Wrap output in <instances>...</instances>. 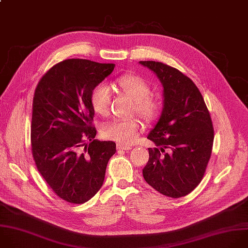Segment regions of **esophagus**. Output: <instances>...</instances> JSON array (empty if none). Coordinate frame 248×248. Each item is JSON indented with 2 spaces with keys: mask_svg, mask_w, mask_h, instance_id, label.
I'll return each instance as SVG.
<instances>
[{
  "mask_svg": "<svg viewBox=\"0 0 248 248\" xmlns=\"http://www.w3.org/2000/svg\"><path fill=\"white\" fill-rule=\"evenodd\" d=\"M131 148H132L131 145L122 144V143H118L117 144V150L118 151H129V150H131Z\"/></svg>",
  "mask_w": 248,
  "mask_h": 248,
  "instance_id": "obj_1",
  "label": "esophagus"
}]
</instances>
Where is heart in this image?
<instances>
[{"label": "heart", "mask_w": 248, "mask_h": 248, "mask_svg": "<svg viewBox=\"0 0 248 248\" xmlns=\"http://www.w3.org/2000/svg\"><path fill=\"white\" fill-rule=\"evenodd\" d=\"M118 89L129 95L135 102L137 113L146 120L155 119L160 112L161 101L151 94V86L142 77L128 74L116 80ZM111 94L106 84L97 85L92 92L91 104L95 113L107 115L109 110ZM140 122L137 119L113 120L104 125L103 135L106 138L118 140L123 144H133L139 138Z\"/></svg>", "instance_id": "obj_1"}]
</instances>
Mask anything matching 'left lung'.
I'll use <instances>...</instances> for the list:
<instances>
[{
    "label": "left lung",
    "instance_id": "8db88e82",
    "mask_svg": "<svg viewBox=\"0 0 248 248\" xmlns=\"http://www.w3.org/2000/svg\"><path fill=\"white\" fill-rule=\"evenodd\" d=\"M140 64L151 69L163 87L162 111L147 135L157 147L148 148L142 176L160 193L179 199L192 191L204 175L214 140L211 117L202 94L187 76L158 62Z\"/></svg>",
    "mask_w": 248,
    "mask_h": 248
}]
</instances>
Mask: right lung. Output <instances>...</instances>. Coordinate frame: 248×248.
I'll return each mask as SVG.
<instances>
[{
  "mask_svg": "<svg viewBox=\"0 0 248 248\" xmlns=\"http://www.w3.org/2000/svg\"><path fill=\"white\" fill-rule=\"evenodd\" d=\"M114 69L113 63L63 61L39 81L33 97L32 155L42 177L63 201L80 204L102 187L111 140H94L93 90Z\"/></svg>",
  "mask_w": 248,
  "mask_h": 248,
  "instance_id": "right-lung-1",
  "label": "right lung"
}]
</instances>
